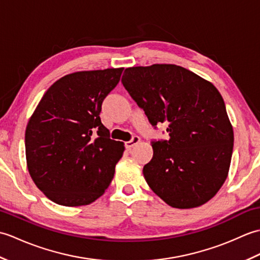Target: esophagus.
Returning <instances> with one entry per match:
<instances>
[{"instance_id": "1", "label": "esophagus", "mask_w": 260, "mask_h": 260, "mask_svg": "<svg viewBox=\"0 0 260 260\" xmlns=\"http://www.w3.org/2000/svg\"><path fill=\"white\" fill-rule=\"evenodd\" d=\"M140 141H141L140 136L134 135L133 137H132V140H131V141H128V142H125V147L127 148V150H131V148L133 147L134 145H136L137 143H139Z\"/></svg>"}]
</instances>
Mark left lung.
Returning <instances> with one entry per match:
<instances>
[{
	"instance_id": "8db88e82",
	"label": "left lung",
	"mask_w": 260,
	"mask_h": 260,
	"mask_svg": "<svg viewBox=\"0 0 260 260\" xmlns=\"http://www.w3.org/2000/svg\"><path fill=\"white\" fill-rule=\"evenodd\" d=\"M121 84L154 128L169 125V140L152 141L153 158L143 169L147 184L173 208L208 202L227 179L234 148L217 88L176 64L127 68Z\"/></svg>"
}]
</instances>
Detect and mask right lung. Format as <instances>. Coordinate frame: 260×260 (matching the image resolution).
<instances>
[{"mask_svg":"<svg viewBox=\"0 0 260 260\" xmlns=\"http://www.w3.org/2000/svg\"><path fill=\"white\" fill-rule=\"evenodd\" d=\"M123 68L79 71L43 95L25 129V154L36 185L61 206L89 204L112 182L124 143L110 139L102 105Z\"/></svg>","mask_w":260,"mask_h":260,"instance_id":"add662e5","label":"right lung"}]
</instances>
